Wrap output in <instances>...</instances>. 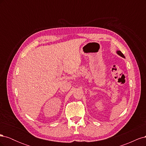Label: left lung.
Here are the masks:
<instances>
[{
    "label": "left lung",
    "mask_w": 146,
    "mask_h": 146,
    "mask_svg": "<svg viewBox=\"0 0 146 146\" xmlns=\"http://www.w3.org/2000/svg\"><path fill=\"white\" fill-rule=\"evenodd\" d=\"M117 54H118V55H119L120 56H121L122 57H123V58H125V56H124V55H123V54H122V53L121 52V51H119V50H117Z\"/></svg>",
    "instance_id": "left-lung-1"
}]
</instances>
